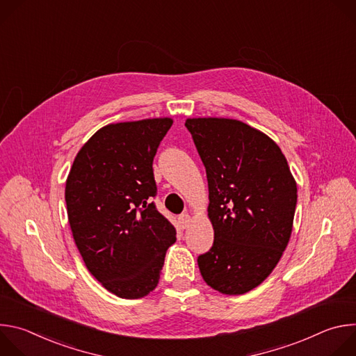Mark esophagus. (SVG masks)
<instances>
[{
    "mask_svg": "<svg viewBox=\"0 0 356 356\" xmlns=\"http://www.w3.org/2000/svg\"><path fill=\"white\" fill-rule=\"evenodd\" d=\"M177 221H179V224H180V227H181L183 229H186V228L188 227V224H190L191 218H190V216H188L187 213H184V214H180V216H179Z\"/></svg>",
    "mask_w": 356,
    "mask_h": 356,
    "instance_id": "esophagus-1",
    "label": "esophagus"
}]
</instances>
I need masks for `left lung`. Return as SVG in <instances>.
<instances>
[{"mask_svg": "<svg viewBox=\"0 0 356 356\" xmlns=\"http://www.w3.org/2000/svg\"><path fill=\"white\" fill-rule=\"evenodd\" d=\"M209 181L214 242L197 258L202 279L224 294L259 286L286 249L297 186L280 147L236 120L186 121Z\"/></svg>", "mask_w": 356, "mask_h": 356, "instance_id": "1", "label": "left lung"}]
</instances>
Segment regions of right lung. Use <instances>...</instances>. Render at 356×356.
Masks as SVG:
<instances>
[{
	"label": "right lung",
	"instance_id": "1",
	"mask_svg": "<svg viewBox=\"0 0 356 356\" xmlns=\"http://www.w3.org/2000/svg\"><path fill=\"white\" fill-rule=\"evenodd\" d=\"M170 118L111 124L80 149L65 198L74 242L90 273L121 298L158 286L175 227L152 201L154 158Z\"/></svg>",
	"mask_w": 356,
	"mask_h": 356
}]
</instances>
